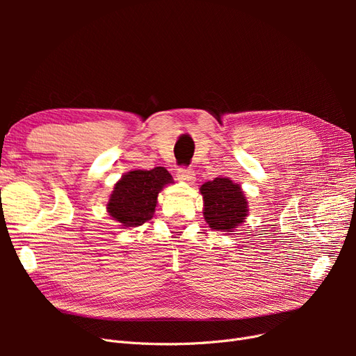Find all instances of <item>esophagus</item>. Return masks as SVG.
Segmentation results:
<instances>
[{
    "mask_svg": "<svg viewBox=\"0 0 356 356\" xmlns=\"http://www.w3.org/2000/svg\"><path fill=\"white\" fill-rule=\"evenodd\" d=\"M177 178H178V181H181V182H193L195 181V172H193L191 169H186V168H179L178 170H177Z\"/></svg>",
    "mask_w": 356,
    "mask_h": 356,
    "instance_id": "34e87169",
    "label": "esophagus"
}]
</instances>
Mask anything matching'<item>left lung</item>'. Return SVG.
I'll return each mask as SVG.
<instances>
[{"label": "left lung", "instance_id": "obj_1", "mask_svg": "<svg viewBox=\"0 0 356 356\" xmlns=\"http://www.w3.org/2000/svg\"><path fill=\"white\" fill-rule=\"evenodd\" d=\"M203 217L212 230L234 232L246 221L250 207L242 187L227 177L202 184Z\"/></svg>", "mask_w": 356, "mask_h": 356}]
</instances>
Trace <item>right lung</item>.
Returning <instances> with one entry per match:
<instances>
[{
	"label": "right lung",
	"mask_w": 356,
	"mask_h": 356,
	"mask_svg": "<svg viewBox=\"0 0 356 356\" xmlns=\"http://www.w3.org/2000/svg\"><path fill=\"white\" fill-rule=\"evenodd\" d=\"M168 184H174V179L161 166L127 172L114 184L106 212L122 229L143 225L153 218L159 193Z\"/></svg>",
	"instance_id": "obj_1"
}]
</instances>
